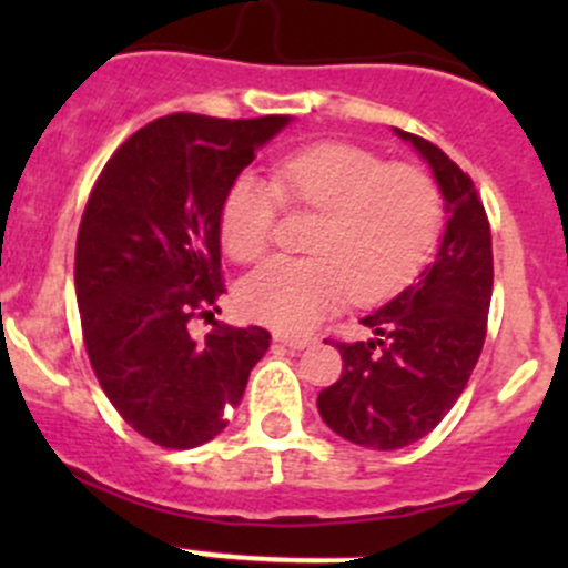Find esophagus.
Segmentation results:
<instances>
[{
    "instance_id": "obj_1",
    "label": "esophagus",
    "mask_w": 568,
    "mask_h": 568,
    "mask_svg": "<svg viewBox=\"0 0 568 568\" xmlns=\"http://www.w3.org/2000/svg\"><path fill=\"white\" fill-rule=\"evenodd\" d=\"M274 341L283 343V346H288V348H294V352H302V348L313 346V337H294V335H283V332H277V335H274Z\"/></svg>"
}]
</instances>
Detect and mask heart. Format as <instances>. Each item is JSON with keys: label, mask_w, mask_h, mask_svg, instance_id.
Returning <instances> with one entry per match:
<instances>
[{"label": "heart", "mask_w": 568, "mask_h": 568, "mask_svg": "<svg viewBox=\"0 0 568 568\" xmlns=\"http://www.w3.org/2000/svg\"><path fill=\"white\" fill-rule=\"evenodd\" d=\"M280 197L318 214L313 257H272L239 288L252 321L307 332L343 305L379 302L409 283L443 231L437 183L409 164H385L346 142H324L274 164V186L242 173L222 203L220 233L233 261L268 250Z\"/></svg>", "instance_id": "b5f03b06"}]
</instances>
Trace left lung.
Here are the masks:
<instances>
[{
    "label": "left lung",
    "mask_w": 568,
    "mask_h": 568,
    "mask_svg": "<svg viewBox=\"0 0 568 568\" xmlns=\"http://www.w3.org/2000/svg\"><path fill=\"white\" fill-rule=\"evenodd\" d=\"M393 134L432 168L448 220L434 263L359 318L376 337L337 343L343 374L318 393L326 426L371 450L406 448L448 415L484 348L495 280L489 222L469 175L423 136Z\"/></svg>",
    "instance_id": "obj_1"
}]
</instances>
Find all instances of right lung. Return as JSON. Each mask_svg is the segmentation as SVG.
Here are the masks:
<instances>
[{
	"label": "right lung",
	"instance_id": "1",
	"mask_svg": "<svg viewBox=\"0 0 568 568\" xmlns=\"http://www.w3.org/2000/svg\"><path fill=\"white\" fill-rule=\"evenodd\" d=\"M291 118L178 112L131 134L95 181L77 239V302L90 365L125 423L186 450L227 426L266 354L261 326L214 321L225 294L220 216L227 189Z\"/></svg>",
	"mask_w": 568,
	"mask_h": 568
}]
</instances>
